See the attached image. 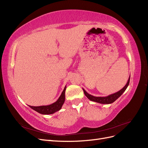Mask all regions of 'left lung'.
<instances>
[{
  "instance_id": "1",
  "label": "left lung",
  "mask_w": 148,
  "mask_h": 148,
  "mask_svg": "<svg viewBox=\"0 0 148 148\" xmlns=\"http://www.w3.org/2000/svg\"><path fill=\"white\" fill-rule=\"evenodd\" d=\"M130 76L127 84H125V86L122 89H120V91H119L117 92L112 94V95H110L106 97L94 96L92 95H89V94L85 91L84 89H83V90L84 91L85 96H86L90 101L100 103V104H112V103H113L114 101L117 100L118 98L125 92V91L126 90V89L127 88L130 83Z\"/></svg>"
}]
</instances>
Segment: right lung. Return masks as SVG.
<instances>
[{
    "label": "right lung",
    "mask_w": 148,
    "mask_h": 148,
    "mask_svg": "<svg viewBox=\"0 0 148 148\" xmlns=\"http://www.w3.org/2000/svg\"><path fill=\"white\" fill-rule=\"evenodd\" d=\"M65 90H66V86L64 88V91H62L61 95L59 97L56 102L53 103L52 104L48 106H29V107L33 109L34 110L38 112V113L44 114V115H49L52 114L56 112L59 111L61 109L62 106L65 99Z\"/></svg>",
    "instance_id": "right-lung-1"
}]
</instances>
